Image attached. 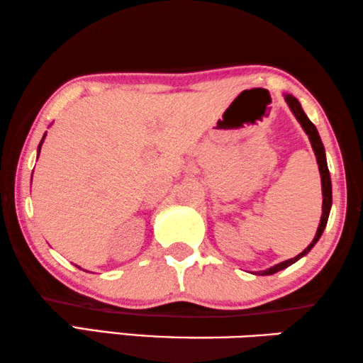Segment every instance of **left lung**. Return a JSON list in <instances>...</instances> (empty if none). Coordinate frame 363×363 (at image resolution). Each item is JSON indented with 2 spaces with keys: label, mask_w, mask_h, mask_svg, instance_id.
I'll use <instances>...</instances> for the list:
<instances>
[{
  "label": "left lung",
  "mask_w": 363,
  "mask_h": 363,
  "mask_svg": "<svg viewBox=\"0 0 363 363\" xmlns=\"http://www.w3.org/2000/svg\"><path fill=\"white\" fill-rule=\"evenodd\" d=\"M285 99L288 103V106L291 108L293 114H295L296 119L299 121V124L303 125L304 133L309 135V140H311V145H313V150L314 154H316V159H318V165H319V172H321V183H323V216H321V223H319V228H318V233L314 235L313 242L309 244L306 249H304L301 254L293 257L290 260H285L281 262V264H278L275 267H272V269L265 270V272H259L260 275H273V273L280 272L283 269H286V267H290L291 264H295L296 260L301 259L303 255H306L309 250L313 249L314 244L318 242L319 238H321L323 233H324V228L325 224H328V218H329V211H330V204H333V186H330V175H329V169H328V162H325V154H324V145L321 143V138H319L318 134V129L316 125H314L311 121L308 119L306 114H304L301 104H299L298 99L295 96H291V94H285Z\"/></svg>",
  "instance_id": "left-lung-1"
}]
</instances>
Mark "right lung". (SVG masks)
<instances>
[{
  "instance_id": "obj_1",
  "label": "right lung",
  "mask_w": 363,
  "mask_h": 363,
  "mask_svg": "<svg viewBox=\"0 0 363 363\" xmlns=\"http://www.w3.org/2000/svg\"><path fill=\"white\" fill-rule=\"evenodd\" d=\"M44 138H45V135H44ZM44 138H42V140H44ZM42 140H40V144H42ZM40 144H39V152H40Z\"/></svg>"
}]
</instances>
